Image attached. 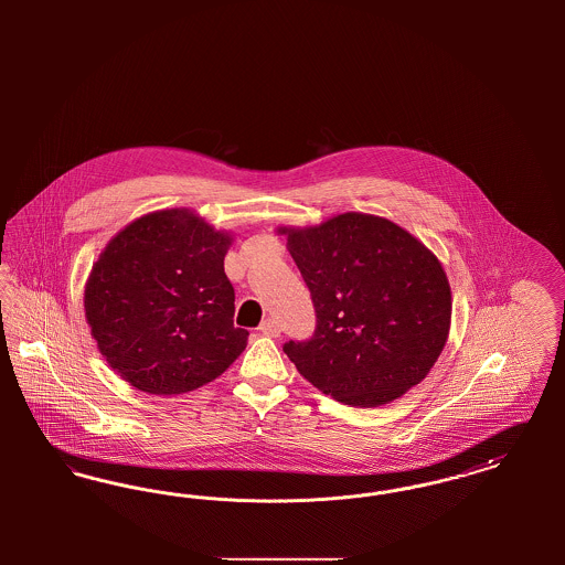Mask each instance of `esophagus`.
<instances>
[{"mask_svg":"<svg viewBox=\"0 0 565 565\" xmlns=\"http://www.w3.org/2000/svg\"><path fill=\"white\" fill-rule=\"evenodd\" d=\"M258 330H260L263 334H267V337H279V334H281V326H279V322H277L275 318H267L265 322L258 326Z\"/></svg>","mask_w":565,"mask_h":565,"instance_id":"1","label":"esophagus"}]
</instances>
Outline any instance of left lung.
I'll use <instances>...</instances> for the list:
<instances>
[{"label": "left lung", "instance_id": "left-lung-1", "mask_svg": "<svg viewBox=\"0 0 565 565\" xmlns=\"http://www.w3.org/2000/svg\"><path fill=\"white\" fill-rule=\"evenodd\" d=\"M316 307V330L284 351L323 394L351 406L403 396L447 343L451 290L436 256L398 224L341 214L281 228Z\"/></svg>", "mask_w": 565, "mask_h": 565}]
</instances>
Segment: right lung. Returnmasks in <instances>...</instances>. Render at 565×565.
I'll use <instances>...</instances> for the list:
<instances>
[{"instance_id": "right-lung-1", "label": "right lung", "mask_w": 565, "mask_h": 565, "mask_svg": "<svg viewBox=\"0 0 565 565\" xmlns=\"http://www.w3.org/2000/svg\"><path fill=\"white\" fill-rule=\"evenodd\" d=\"M231 237L186 210L143 215L90 270L84 309L109 366L148 394H184L245 350L224 273Z\"/></svg>"}]
</instances>
